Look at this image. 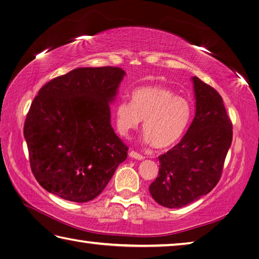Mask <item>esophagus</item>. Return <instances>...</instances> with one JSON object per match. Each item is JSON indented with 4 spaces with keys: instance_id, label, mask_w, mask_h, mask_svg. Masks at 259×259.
Wrapping results in <instances>:
<instances>
[{
    "instance_id": "esophagus-1",
    "label": "esophagus",
    "mask_w": 259,
    "mask_h": 259,
    "mask_svg": "<svg viewBox=\"0 0 259 259\" xmlns=\"http://www.w3.org/2000/svg\"><path fill=\"white\" fill-rule=\"evenodd\" d=\"M129 157L134 158V159H136V160H143V159H144V157H143L142 154L138 153L137 151H135V150H131V151L129 152Z\"/></svg>"
}]
</instances>
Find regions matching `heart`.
<instances>
[{
	"mask_svg": "<svg viewBox=\"0 0 259 259\" xmlns=\"http://www.w3.org/2000/svg\"><path fill=\"white\" fill-rule=\"evenodd\" d=\"M191 101L164 86H144L132 94V102L121 100L116 107L120 134L129 136L144 120L146 140L158 149L177 144L184 136L192 117Z\"/></svg>",
	"mask_w": 259,
	"mask_h": 259,
	"instance_id": "1",
	"label": "heart"
}]
</instances>
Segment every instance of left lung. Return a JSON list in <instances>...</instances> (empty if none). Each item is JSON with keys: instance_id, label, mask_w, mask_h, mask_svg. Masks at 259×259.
<instances>
[{"instance_id": "1", "label": "left lung", "mask_w": 259, "mask_h": 259, "mask_svg": "<svg viewBox=\"0 0 259 259\" xmlns=\"http://www.w3.org/2000/svg\"><path fill=\"white\" fill-rule=\"evenodd\" d=\"M195 117L183 139L159 157L158 178L149 186L160 205L180 208L219 183L233 139V124L216 90L193 77Z\"/></svg>"}]
</instances>
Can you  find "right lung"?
<instances>
[{
  "instance_id": "obj_1",
  "label": "right lung",
  "mask_w": 259,
  "mask_h": 259,
  "mask_svg": "<svg viewBox=\"0 0 259 259\" xmlns=\"http://www.w3.org/2000/svg\"><path fill=\"white\" fill-rule=\"evenodd\" d=\"M124 71L120 67L76 68L50 80L32 101L24 137L34 177L64 200L98 196L128 147L110 124L109 102Z\"/></svg>"
}]
</instances>
